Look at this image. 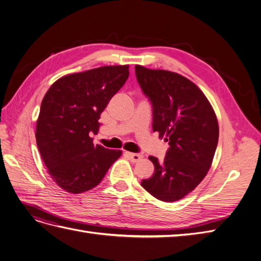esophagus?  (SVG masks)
I'll return each instance as SVG.
<instances>
[{
  "label": "esophagus",
  "mask_w": 261,
  "mask_h": 261,
  "mask_svg": "<svg viewBox=\"0 0 261 261\" xmlns=\"http://www.w3.org/2000/svg\"><path fill=\"white\" fill-rule=\"evenodd\" d=\"M126 155H127L129 159L133 162H137L140 159H143V154H139V153H133V152H126Z\"/></svg>",
  "instance_id": "1"
}]
</instances>
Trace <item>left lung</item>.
<instances>
[{"mask_svg":"<svg viewBox=\"0 0 261 261\" xmlns=\"http://www.w3.org/2000/svg\"><path fill=\"white\" fill-rule=\"evenodd\" d=\"M135 72L152 105V129L170 145L163 161L149 156L154 173L141 186L156 199L176 201L207 175L219 139L217 116L203 92L186 77L141 65Z\"/></svg>","mask_w":261,"mask_h":261,"instance_id":"left-lung-1","label":"left lung"}]
</instances>
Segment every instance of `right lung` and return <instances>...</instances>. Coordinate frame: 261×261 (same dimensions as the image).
Returning a JSON list of instances; mask_svg holds the SVG:
<instances>
[{
    "label": "right lung",
    "mask_w": 261,
    "mask_h": 261,
    "mask_svg": "<svg viewBox=\"0 0 261 261\" xmlns=\"http://www.w3.org/2000/svg\"><path fill=\"white\" fill-rule=\"evenodd\" d=\"M128 65L102 66L61 77L41 102L36 140L53 180L67 193L96 187L121 150L94 146L100 114L127 81Z\"/></svg>",
    "instance_id": "right-lung-1"
}]
</instances>
